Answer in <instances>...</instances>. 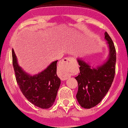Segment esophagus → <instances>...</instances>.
Returning <instances> with one entry per match:
<instances>
[{"label": "esophagus", "instance_id": "obj_1", "mask_svg": "<svg viewBox=\"0 0 128 128\" xmlns=\"http://www.w3.org/2000/svg\"><path fill=\"white\" fill-rule=\"evenodd\" d=\"M74 61V58L72 57H67L62 59L59 66V76L62 80H66L70 77V66Z\"/></svg>", "mask_w": 128, "mask_h": 128}]
</instances>
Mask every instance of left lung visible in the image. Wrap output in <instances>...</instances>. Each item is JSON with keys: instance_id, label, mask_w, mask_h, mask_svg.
I'll list each match as a JSON object with an SVG mask.
<instances>
[{"instance_id": "8db88e82", "label": "left lung", "mask_w": 128, "mask_h": 128, "mask_svg": "<svg viewBox=\"0 0 128 128\" xmlns=\"http://www.w3.org/2000/svg\"><path fill=\"white\" fill-rule=\"evenodd\" d=\"M104 38L109 48L108 57L103 64L96 68L78 58L80 73L75 77L78 89V103L84 108H91L101 102L110 89L116 73V51L114 42L106 32Z\"/></svg>"}]
</instances>
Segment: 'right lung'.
Returning <instances> with one entry per match:
<instances>
[{"mask_svg": "<svg viewBox=\"0 0 128 128\" xmlns=\"http://www.w3.org/2000/svg\"><path fill=\"white\" fill-rule=\"evenodd\" d=\"M12 57L16 80L24 96L39 108H50L55 102L60 85V79L57 75L58 60L52 62L45 70L32 76L25 72L18 65L13 49Z\"/></svg>", "mask_w": 128, "mask_h": 128, "instance_id": "right-lung-1", "label": "right lung"}]
</instances>
